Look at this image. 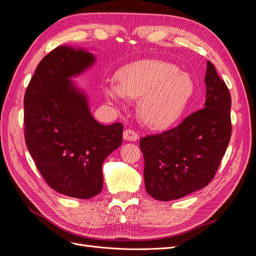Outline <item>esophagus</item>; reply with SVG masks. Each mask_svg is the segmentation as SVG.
I'll return each instance as SVG.
<instances>
[{
    "label": "esophagus",
    "mask_w": 256,
    "mask_h": 256,
    "mask_svg": "<svg viewBox=\"0 0 256 256\" xmlns=\"http://www.w3.org/2000/svg\"><path fill=\"white\" fill-rule=\"evenodd\" d=\"M124 138L127 141H136L138 138V134L134 129H126L124 131Z\"/></svg>",
    "instance_id": "esophagus-1"
}]
</instances>
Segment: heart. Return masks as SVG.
Returning a JSON list of instances; mask_svg holds the SVG:
<instances>
[{"label":"heart","mask_w":256,"mask_h":256,"mask_svg":"<svg viewBox=\"0 0 256 256\" xmlns=\"http://www.w3.org/2000/svg\"><path fill=\"white\" fill-rule=\"evenodd\" d=\"M120 86L112 85L106 94L118 100L126 95L142 98L141 118L154 128L164 127L178 118L193 90L190 76L162 60H141L125 67L118 74Z\"/></svg>","instance_id":"1"}]
</instances>
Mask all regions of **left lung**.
I'll return each mask as SVG.
<instances>
[{"label":"left lung","mask_w":256,"mask_h":256,"mask_svg":"<svg viewBox=\"0 0 256 256\" xmlns=\"http://www.w3.org/2000/svg\"><path fill=\"white\" fill-rule=\"evenodd\" d=\"M205 83V108L176 127L140 140L145 189L154 200L188 196L206 187L218 171L232 134L230 94L209 60Z\"/></svg>","instance_id":"1"}]
</instances>
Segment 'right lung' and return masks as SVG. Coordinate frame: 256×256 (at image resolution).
<instances>
[{"mask_svg": "<svg viewBox=\"0 0 256 256\" xmlns=\"http://www.w3.org/2000/svg\"><path fill=\"white\" fill-rule=\"evenodd\" d=\"M92 54L58 47L38 64L24 95V138L50 188L88 200L102 190V164L122 142V124L102 125L70 76L94 63Z\"/></svg>", "mask_w": 256, "mask_h": 256, "instance_id": "right-lung-1", "label": "right lung"}]
</instances>
